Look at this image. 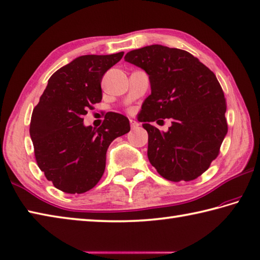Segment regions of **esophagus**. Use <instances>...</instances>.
<instances>
[{
    "instance_id": "obj_1",
    "label": "esophagus",
    "mask_w": 260,
    "mask_h": 260,
    "mask_svg": "<svg viewBox=\"0 0 260 260\" xmlns=\"http://www.w3.org/2000/svg\"><path fill=\"white\" fill-rule=\"evenodd\" d=\"M130 125H131L132 129H136L137 126L139 125V123L137 121H135V120H130Z\"/></svg>"
}]
</instances>
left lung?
I'll return each mask as SVG.
<instances>
[{"mask_svg": "<svg viewBox=\"0 0 260 260\" xmlns=\"http://www.w3.org/2000/svg\"><path fill=\"white\" fill-rule=\"evenodd\" d=\"M125 61L149 76L151 94L140 122L148 132V159L164 179H197L217 157L228 134L226 101L216 76L187 51L150 45L126 53ZM171 118L168 133L150 124Z\"/></svg>", "mask_w": 260, "mask_h": 260, "instance_id": "left-lung-1", "label": "left lung"}]
</instances>
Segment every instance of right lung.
I'll use <instances>...</instances> for the list:
<instances>
[{"mask_svg": "<svg viewBox=\"0 0 260 260\" xmlns=\"http://www.w3.org/2000/svg\"><path fill=\"white\" fill-rule=\"evenodd\" d=\"M123 52L82 55L54 72L32 111L30 137L38 168L54 187L84 193L104 174L106 151L130 131L124 115L109 112L99 129L85 126L82 116L102 101V78Z\"/></svg>", "mask_w": 260, "mask_h": 260, "instance_id": "add662e5", "label": "right lung"}]
</instances>
